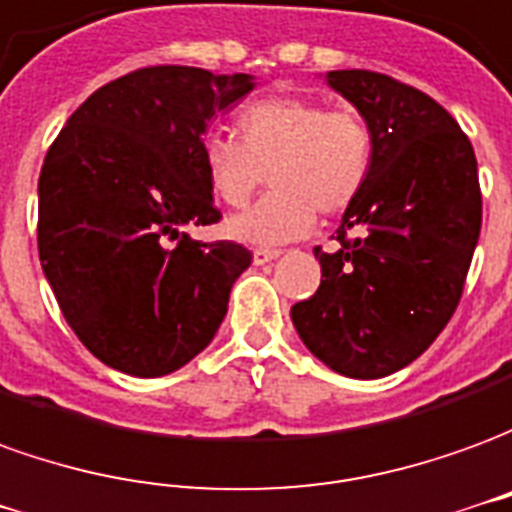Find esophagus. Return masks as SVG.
I'll return each mask as SVG.
<instances>
[{
  "label": "esophagus",
  "instance_id": "obj_1",
  "mask_svg": "<svg viewBox=\"0 0 512 512\" xmlns=\"http://www.w3.org/2000/svg\"><path fill=\"white\" fill-rule=\"evenodd\" d=\"M281 256V250L275 248H253V264H267Z\"/></svg>",
  "mask_w": 512,
  "mask_h": 512
}]
</instances>
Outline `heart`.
Instances as JSON below:
<instances>
[{
    "label": "heart",
    "mask_w": 512,
    "mask_h": 512,
    "mask_svg": "<svg viewBox=\"0 0 512 512\" xmlns=\"http://www.w3.org/2000/svg\"><path fill=\"white\" fill-rule=\"evenodd\" d=\"M375 159V134L361 112L331 110L308 96H275L237 115V140L212 134L201 146L209 190L220 204L242 206L262 187L273 190L226 223L234 239L281 245L339 215L364 192Z\"/></svg>",
    "instance_id": "obj_1"
}]
</instances>
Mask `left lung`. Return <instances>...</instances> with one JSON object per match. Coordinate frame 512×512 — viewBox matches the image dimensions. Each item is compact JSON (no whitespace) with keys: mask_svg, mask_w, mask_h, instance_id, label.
Returning a JSON list of instances; mask_svg holds the SVG:
<instances>
[{"mask_svg":"<svg viewBox=\"0 0 512 512\" xmlns=\"http://www.w3.org/2000/svg\"><path fill=\"white\" fill-rule=\"evenodd\" d=\"M325 82L364 115L375 159L347 206L322 281L292 306L295 331L333 372L386 378L436 342L458 308L480 239L482 195L469 137L438 101L375 71Z\"/></svg>","mask_w":512,"mask_h":512,"instance_id":"obj_1","label":"left lung"}]
</instances>
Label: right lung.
<instances>
[{
    "label": "right lung",
    "mask_w": 512,
    "mask_h": 512,
    "mask_svg": "<svg viewBox=\"0 0 512 512\" xmlns=\"http://www.w3.org/2000/svg\"><path fill=\"white\" fill-rule=\"evenodd\" d=\"M253 88L250 74L140 68L96 90L49 148L38 179L43 275L101 364L162 378L215 339L250 250L198 242L181 226L220 220L204 134Z\"/></svg>",
    "instance_id": "1"
}]
</instances>
